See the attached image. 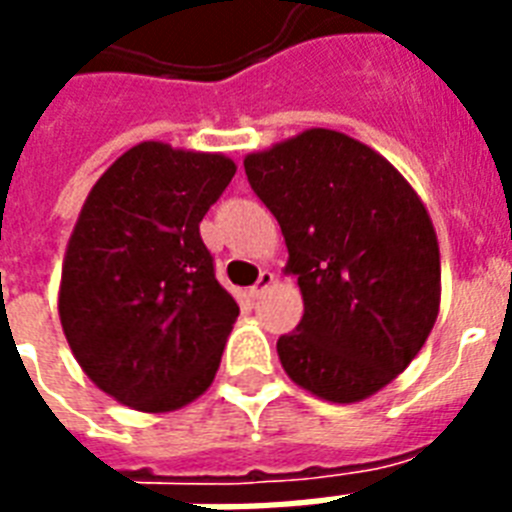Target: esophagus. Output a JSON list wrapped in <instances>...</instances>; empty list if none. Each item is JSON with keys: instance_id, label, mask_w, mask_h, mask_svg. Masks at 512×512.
Instances as JSON below:
<instances>
[{"instance_id": "obj_1", "label": "esophagus", "mask_w": 512, "mask_h": 512, "mask_svg": "<svg viewBox=\"0 0 512 512\" xmlns=\"http://www.w3.org/2000/svg\"><path fill=\"white\" fill-rule=\"evenodd\" d=\"M273 281H276V276H273L271 271H263V273H260V279H257L255 287L249 289V295H252V297H263L265 289L273 287Z\"/></svg>"}]
</instances>
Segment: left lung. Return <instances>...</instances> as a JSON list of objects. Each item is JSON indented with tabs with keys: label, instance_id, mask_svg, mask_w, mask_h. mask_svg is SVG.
Here are the masks:
<instances>
[{
	"label": "left lung",
	"instance_id": "8db88e82",
	"mask_svg": "<svg viewBox=\"0 0 512 512\" xmlns=\"http://www.w3.org/2000/svg\"><path fill=\"white\" fill-rule=\"evenodd\" d=\"M279 220L305 313L276 342L289 380L332 404L374 396L412 364L441 308L433 220L374 148L313 127L244 156Z\"/></svg>",
	"mask_w": 512,
	"mask_h": 512
}]
</instances>
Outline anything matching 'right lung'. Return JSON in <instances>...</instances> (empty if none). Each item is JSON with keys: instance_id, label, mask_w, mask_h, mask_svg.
I'll list each match as a JSON object with an SVG mask.
<instances>
[{"instance_id": "right-lung-1", "label": "right lung", "mask_w": 512, "mask_h": 512, "mask_svg": "<svg viewBox=\"0 0 512 512\" xmlns=\"http://www.w3.org/2000/svg\"><path fill=\"white\" fill-rule=\"evenodd\" d=\"M233 159L143 140L92 185L68 239L60 327L82 372L138 412L183 409L212 385L239 305L215 279L201 217Z\"/></svg>"}]
</instances>
